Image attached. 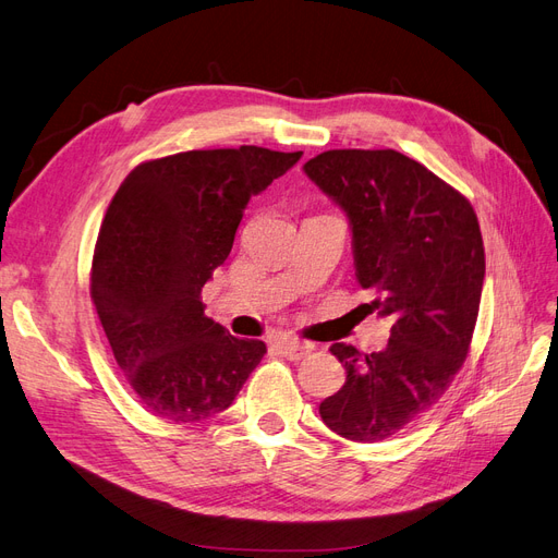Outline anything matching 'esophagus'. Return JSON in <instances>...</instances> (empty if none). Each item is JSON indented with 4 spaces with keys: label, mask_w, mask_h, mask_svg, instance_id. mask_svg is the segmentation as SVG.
I'll list each match as a JSON object with an SVG mask.
<instances>
[{
    "label": "esophagus",
    "mask_w": 558,
    "mask_h": 558,
    "mask_svg": "<svg viewBox=\"0 0 558 558\" xmlns=\"http://www.w3.org/2000/svg\"><path fill=\"white\" fill-rule=\"evenodd\" d=\"M276 348L280 350V354H284L287 359H290V362H299V359L311 354V345H305V343H301V340H294V338L278 340Z\"/></svg>",
    "instance_id": "esophagus-1"
}]
</instances>
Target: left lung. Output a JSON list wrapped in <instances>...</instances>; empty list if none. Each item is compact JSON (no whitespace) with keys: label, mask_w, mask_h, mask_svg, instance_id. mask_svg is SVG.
Returning <instances> with one entry per match:
<instances>
[{"label":"left lung","mask_w":558,"mask_h":558,"mask_svg":"<svg viewBox=\"0 0 558 558\" xmlns=\"http://www.w3.org/2000/svg\"><path fill=\"white\" fill-rule=\"evenodd\" d=\"M303 171L345 210L366 305L391 319L380 352L331 345L348 375L319 417L348 440H385L438 403L469 354L484 282L477 215L397 150H327Z\"/></svg>","instance_id":"1"}]
</instances>
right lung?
<instances>
[{
    "mask_svg": "<svg viewBox=\"0 0 558 558\" xmlns=\"http://www.w3.org/2000/svg\"><path fill=\"white\" fill-rule=\"evenodd\" d=\"M303 153L187 150L138 165L109 204L89 296L138 403L173 424L227 410L257 368L262 340L204 315L202 287L231 253L250 196Z\"/></svg>",
    "mask_w": 558,
    "mask_h": 558,
    "instance_id": "1",
    "label": "right lung"
}]
</instances>
